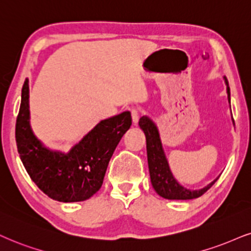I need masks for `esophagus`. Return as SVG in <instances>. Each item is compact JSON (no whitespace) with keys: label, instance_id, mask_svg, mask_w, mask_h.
Returning a JSON list of instances; mask_svg holds the SVG:
<instances>
[{"label":"esophagus","instance_id":"34e87169","mask_svg":"<svg viewBox=\"0 0 251 251\" xmlns=\"http://www.w3.org/2000/svg\"><path fill=\"white\" fill-rule=\"evenodd\" d=\"M131 119H132V123L135 126H137L138 120H140V113H138L137 109H131Z\"/></svg>","mask_w":251,"mask_h":251}]
</instances>
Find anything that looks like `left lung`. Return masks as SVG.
<instances>
[{"label": "left lung", "mask_w": 251, "mask_h": 251, "mask_svg": "<svg viewBox=\"0 0 251 251\" xmlns=\"http://www.w3.org/2000/svg\"><path fill=\"white\" fill-rule=\"evenodd\" d=\"M225 83L227 86L228 102L230 103V89L228 85L227 79L225 76ZM234 125V120H233ZM138 126L144 131L145 138H147V153H148V164H149V172L151 184L154 191L163 197L164 199L169 200H191L196 199L202 196L205 192L211 188L214 182L218 180H213L211 184L200 190H190L184 187L175 178L173 173L170 169L168 158L164 152V148L160 140V135L158 126L149 116H142L138 122Z\"/></svg>", "instance_id": "1"}]
</instances>
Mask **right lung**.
I'll use <instances>...</instances> for the list:
<instances>
[{
	"label": "right lung",
	"mask_w": 251,
	"mask_h": 251,
	"mask_svg": "<svg viewBox=\"0 0 251 251\" xmlns=\"http://www.w3.org/2000/svg\"><path fill=\"white\" fill-rule=\"evenodd\" d=\"M130 126V111H123L100 121L69 152L49 149L31 129L25 79L16 121L17 150L30 178L46 196L61 202L83 201L100 190L108 163Z\"/></svg>",
	"instance_id": "obj_1"
}]
</instances>
